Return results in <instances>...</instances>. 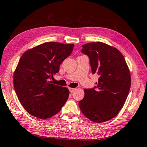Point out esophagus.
Here are the masks:
<instances>
[{
	"mask_svg": "<svg viewBox=\"0 0 147 147\" xmlns=\"http://www.w3.org/2000/svg\"><path fill=\"white\" fill-rule=\"evenodd\" d=\"M69 91H70V92H73L75 90V88H69Z\"/></svg>",
	"mask_w": 147,
	"mask_h": 147,
	"instance_id": "obj_1",
	"label": "esophagus"
}]
</instances>
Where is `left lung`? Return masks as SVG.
<instances>
[{
    "instance_id": "left-lung-1",
    "label": "left lung",
    "mask_w": 147,
    "mask_h": 147,
    "mask_svg": "<svg viewBox=\"0 0 147 147\" xmlns=\"http://www.w3.org/2000/svg\"><path fill=\"white\" fill-rule=\"evenodd\" d=\"M81 51L90 57L92 74L99 75L96 86L84 89V98L79 102L82 112L96 123L112 119L119 113L131 88L129 70L118 49L100 42L82 45Z\"/></svg>"
}]
</instances>
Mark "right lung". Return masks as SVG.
Segmentation results:
<instances>
[{"mask_svg":"<svg viewBox=\"0 0 147 147\" xmlns=\"http://www.w3.org/2000/svg\"><path fill=\"white\" fill-rule=\"evenodd\" d=\"M74 44L46 42L25 51L13 75V84L21 105L40 119L58 113L67 100V88L49 82L59 65L72 53Z\"/></svg>","mask_w":147,"mask_h":147,"instance_id":"obj_1","label":"right lung"}]
</instances>
